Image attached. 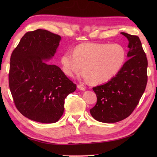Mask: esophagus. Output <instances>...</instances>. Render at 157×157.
<instances>
[{
  "mask_svg": "<svg viewBox=\"0 0 157 157\" xmlns=\"http://www.w3.org/2000/svg\"><path fill=\"white\" fill-rule=\"evenodd\" d=\"M78 88L79 89V90H86L84 86L81 85V84H78Z\"/></svg>",
  "mask_w": 157,
  "mask_h": 157,
  "instance_id": "obj_1",
  "label": "esophagus"
}]
</instances>
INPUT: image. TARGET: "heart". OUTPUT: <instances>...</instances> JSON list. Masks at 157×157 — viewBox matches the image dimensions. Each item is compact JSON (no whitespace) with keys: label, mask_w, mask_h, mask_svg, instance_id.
<instances>
[{"label":"heart","mask_w":157,"mask_h":157,"mask_svg":"<svg viewBox=\"0 0 157 157\" xmlns=\"http://www.w3.org/2000/svg\"><path fill=\"white\" fill-rule=\"evenodd\" d=\"M127 52L117 43L86 42L77 45L73 53L67 51L61 56L62 69L71 78L82 71L83 78L92 84H104L121 71L125 64Z\"/></svg>","instance_id":"heart-1"}]
</instances>
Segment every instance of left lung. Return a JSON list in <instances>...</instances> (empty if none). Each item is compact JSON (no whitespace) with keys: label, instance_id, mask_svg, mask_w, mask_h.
Returning a JSON list of instances; mask_svg holds the SVG:
<instances>
[{"label":"left lung","instance_id":"left-lung-1","mask_svg":"<svg viewBox=\"0 0 157 157\" xmlns=\"http://www.w3.org/2000/svg\"><path fill=\"white\" fill-rule=\"evenodd\" d=\"M121 34L129 40V59L111 80L92 88L97 102L90 112L100 122L115 123L129 117L137 106L147 84L148 61L140 40L137 36Z\"/></svg>","mask_w":157,"mask_h":157}]
</instances>
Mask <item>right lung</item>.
<instances>
[{
    "mask_svg": "<svg viewBox=\"0 0 157 157\" xmlns=\"http://www.w3.org/2000/svg\"><path fill=\"white\" fill-rule=\"evenodd\" d=\"M61 39L45 29L28 32L11 54L9 85L13 101L18 111L33 121H58L65 98L76 90L59 67L44 61L55 55Z\"/></svg>",
    "mask_w": 157,
    "mask_h": 157,
    "instance_id": "1",
    "label": "right lung"
}]
</instances>
